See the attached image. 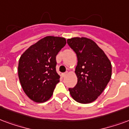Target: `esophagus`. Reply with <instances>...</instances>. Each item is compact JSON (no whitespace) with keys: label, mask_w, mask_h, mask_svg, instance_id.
<instances>
[{"label":"esophagus","mask_w":129,"mask_h":129,"mask_svg":"<svg viewBox=\"0 0 129 129\" xmlns=\"http://www.w3.org/2000/svg\"><path fill=\"white\" fill-rule=\"evenodd\" d=\"M67 74H68V72H64V73H62V74H61V77H66V76Z\"/></svg>","instance_id":"obj_1"}]
</instances>
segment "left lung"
Here are the masks:
<instances>
[{"instance_id": "8db88e82", "label": "left lung", "mask_w": 129, "mask_h": 129, "mask_svg": "<svg viewBox=\"0 0 129 129\" xmlns=\"http://www.w3.org/2000/svg\"><path fill=\"white\" fill-rule=\"evenodd\" d=\"M68 44L77 56L75 69L77 83L69 88L74 101L82 104L96 101L111 77V63L105 53L94 41L86 38H73Z\"/></svg>"}]
</instances>
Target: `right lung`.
Wrapping results in <instances>:
<instances>
[{
	"label": "right lung",
	"mask_w": 129,
	"mask_h": 129,
	"mask_svg": "<svg viewBox=\"0 0 129 129\" xmlns=\"http://www.w3.org/2000/svg\"><path fill=\"white\" fill-rule=\"evenodd\" d=\"M66 44L64 38L46 36L21 55L19 80L24 93L32 101L44 103L52 96L60 78L56 72V56Z\"/></svg>",
	"instance_id": "right-lung-1"
}]
</instances>
